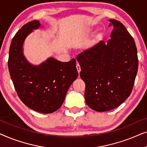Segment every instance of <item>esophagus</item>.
<instances>
[{"mask_svg":"<svg viewBox=\"0 0 147 147\" xmlns=\"http://www.w3.org/2000/svg\"><path fill=\"white\" fill-rule=\"evenodd\" d=\"M76 68H77L78 74H80V71H81V68H80V65H79V63H77V65H76Z\"/></svg>","mask_w":147,"mask_h":147,"instance_id":"esophagus-1","label":"esophagus"}]
</instances>
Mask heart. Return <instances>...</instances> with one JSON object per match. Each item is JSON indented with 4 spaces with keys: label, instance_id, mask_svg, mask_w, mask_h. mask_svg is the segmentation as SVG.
I'll use <instances>...</instances> for the list:
<instances>
[{
    "label": "heart",
    "instance_id": "heart-1",
    "mask_svg": "<svg viewBox=\"0 0 147 147\" xmlns=\"http://www.w3.org/2000/svg\"><path fill=\"white\" fill-rule=\"evenodd\" d=\"M92 31H92V29L87 30L85 33L81 34V35L76 36L75 39L78 40V39H81L82 37H85V36L89 35V34H90V33H92ZM103 37H104V35H103V33H102V32H98V33L95 34V35L94 36L93 39H92V41H90L89 45H88V46H89L90 49H93V48L95 47L98 44L102 41V39H103Z\"/></svg>",
    "mask_w": 147,
    "mask_h": 147
}]
</instances>
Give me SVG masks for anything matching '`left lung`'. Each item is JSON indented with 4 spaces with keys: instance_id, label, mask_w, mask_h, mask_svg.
Instances as JSON below:
<instances>
[{
    "instance_id": "obj_1",
    "label": "left lung",
    "mask_w": 147,
    "mask_h": 147,
    "mask_svg": "<svg viewBox=\"0 0 147 147\" xmlns=\"http://www.w3.org/2000/svg\"><path fill=\"white\" fill-rule=\"evenodd\" d=\"M109 21L113 27L111 39L76 57L86 84V102L97 112L108 111L123 103L131 93L138 71L134 39L120 21Z\"/></svg>"
}]
</instances>
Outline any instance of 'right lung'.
<instances>
[{"mask_svg": "<svg viewBox=\"0 0 147 147\" xmlns=\"http://www.w3.org/2000/svg\"><path fill=\"white\" fill-rule=\"evenodd\" d=\"M40 27V22L34 20L18 31L10 46L8 66L21 101L35 111L49 114L61 107L78 73L75 59L61 62L49 57L37 65L27 61L23 54L24 42L33 30Z\"/></svg>", "mask_w": 147, "mask_h": 147, "instance_id": "obj_1", "label": "right lung"}]
</instances>
